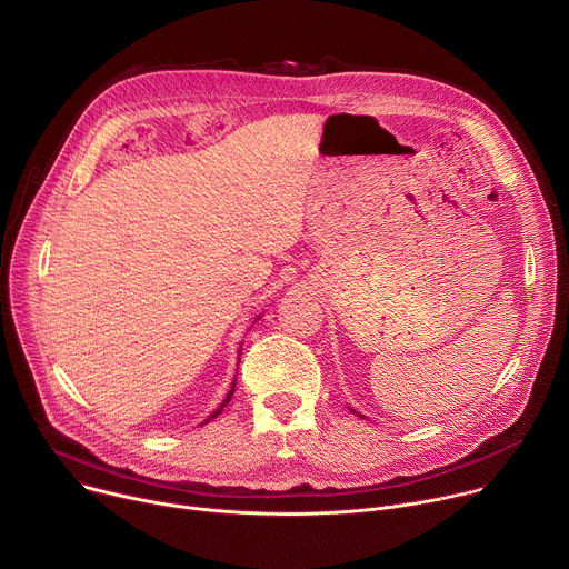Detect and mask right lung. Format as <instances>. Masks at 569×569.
<instances>
[{"label":"right lung","mask_w":569,"mask_h":569,"mask_svg":"<svg viewBox=\"0 0 569 569\" xmlns=\"http://www.w3.org/2000/svg\"><path fill=\"white\" fill-rule=\"evenodd\" d=\"M233 387H236V382H233V385H231V389H229V393H227V398H224V400H222V405H220V408H218V410H216V412H213V415H211V417H209V419H216V417H218V415H220V412H222V408H224V405H227V402H229V400H231V396H233ZM209 419H207V421H209ZM207 421H204V423H207Z\"/></svg>","instance_id":"1"}]
</instances>
